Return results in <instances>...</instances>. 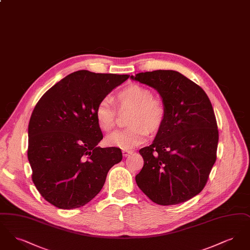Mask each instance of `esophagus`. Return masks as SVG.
Segmentation results:
<instances>
[{"label": "esophagus", "mask_w": 250, "mask_h": 250, "mask_svg": "<svg viewBox=\"0 0 250 250\" xmlns=\"http://www.w3.org/2000/svg\"><path fill=\"white\" fill-rule=\"evenodd\" d=\"M132 153H133V151H132V150H125H125H123V155H124V156H125V157L131 155Z\"/></svg>", "instance_id": "esophagus-1"}]
</instances>
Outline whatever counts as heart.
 I'll list each match as a JSON object with an SVG mask.
<instances>
[{
  "label": "heart",
  "instance_id": "heart-1",
  "mask_svg": "<svg viewBox=\"0 0 250 250\" xmlns=\"http://www.w3.org/2000/svg\"><path fill=\"white\" fill-rule=\"evenodd\" d=\"M121 109L132 108L129 127L113 132L106 139L107 145L130 149L144 143L149 131L159 130L166 121L167 109L165 102L154 96L153 92L140 84H131L116 94ZM96 123L101 130L109 132L115 126L117 107L109 97L102 98L95 108Z\"/></svg>",
  "mask_w": 250,
  "mask_h": 250
}]
</instances>
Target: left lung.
I'll use <instances>...</instances> for the list:
<instances>
[{
	"instance_id": "left-lung-1",
	"label": "left lung",
	"mask_w": 250,
	"mask_h": 250,
	"mask_svg": "<svg viewBox=\"0 0 250 250\" xmlns=\"http://www.w3.org/2000/svg\"><path fill=\"white\" fill-rule=\"evenodd\" d=\"M131 79L157 90L167 109L153 144L140 150L144 164L137 185L156 204L187 202L204 188L216 160L219 135L211 101L202 87L174 70Z\"/></svg>"
}]
</instances>
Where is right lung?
<instances>
[{
    "label": "right lung",
    "instance_id": "obj_1",
    "mask_svg": "<svg viewBox=\"0 0 250 250\" xmlns=\"http://www.w3.org/2000/svg\"><path fill=\"white\" fill-rule=\"evenodd\" d=\"M128 75L74 72L37 102L28 127V159L41 196L61 209L92 201L107 172L123 158L117 147L100 148L103 139L95 116L97 103Z\"/></svg>",
    "mask_w": 250,
    "mask_h": 250
}]
</instances>
